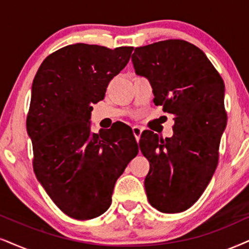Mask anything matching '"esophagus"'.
Returning <instances> with one entry per match:
<instances>
[{
    "mask_svg": "<svg viewBox=\"0 0 249 249\" xmlns=\"http://www.w3.org/2000/svg\"><path fill=\"white\" fill-rule=\"evenodd\" d=\"M132 132H133V134H134V137H135V140L139 141L141 132H142V128H141L140 126H133V127H132Z\"/></svg>",
    "mask_w": 249,
    "mask_h": 249,
    "instance_id": "1",
    "label": "esophagus"
}]
</instances>
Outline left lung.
I'll use <instances>...</instances> for the list:
<instances>
[{
    "instance_id": "left-lung-1",
    "label": "left lung",
    "mask_w": 249,
    "mask_h": 249,
    "mask_svg": "<svg viewBox=\"0 0 249 249\" xmlns=\"http://www.w3.org/2000/svg\"><path fill=\"white\" fill-rule=\"evenodd\" d=\"M132 62L135 73L152 84L155 106L175 119L171 138L141 133L140 150L149 162L148 201L161 213L185 212L199 200L218 164L228 121L224 81L202 50L185 40L138 47Z\"/></svg>"
}]
</instances>
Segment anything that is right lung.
<instances>
[{
  "label": "right lung",
  "mask_w": 249,
  "mask_h": 249,
  "mask_svg": "<svg viewBox=\"0 0 249 249\" xmlns=\"http://www.w3.org/2000/svg\"><path fill=\"white\" fill-rule=\"evenodd\" d=\"M132 50L86 43L63 47L47 56L34 77L26 119L34 174L71 218L87 221L106 213L116 181L139 152L130 128L90 133L89 125L92 105L105 99Z\"/></svg>",
  "instance_id": "right-lung-1"
}]
</instances>
